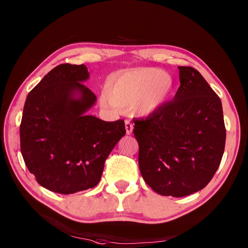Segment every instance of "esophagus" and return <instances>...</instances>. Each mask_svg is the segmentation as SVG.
Here are the masks:
<instances>
[{"instance_id": "obj_1", "label": "esophagus", "mask_w": 248, "mask_h": 248, "mask_svg": "<svg viewBox=\"0 0 248 248\" xmlns=\"http://www.w3.org/2000/svg\"><path fill=\"white\" fill-rule=\"evenodd\" d=\"M125 131H126V135H131L133 133V129H134V125L132 124V123L129 121H125Z\"/></svg>"}]
</instances>
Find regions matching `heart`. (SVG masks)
Instances as JSON below:
<instances>
[{
  "mask_svg": "<svg viewBox=\"0 0 248 248\" xmlns=\"http://www.w3.org/2000/svg\"><path fill=\"white\" fill-rule=\"evenodd\" d=\"M173 88L174 79L169 73L157 68H139L110 76L101 102L110 108L132 107L136 114L147 116L164 106Z\"/></svg>",
  "mask_w": 248,
  "mask_h": 248,
  "instance_id": "1",
  "label": "heart"
}]
</instances>
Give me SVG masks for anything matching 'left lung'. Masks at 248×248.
Listing matches in <instances>:
<instances>
[{"label": "left lung", "instance_id": "8db88e82", "mask_svg": "<svg viewBox=\"0 0 248 248\" xmlns=\"http://www.w3.org/2000/svg\"><path fill=\"white\" fill-rule=\"evenodd\" d=\"M172 101L134 121L139 167L146 183L163 196L184 197L209 183L224 153L222 104L198 70L178 66Z\"/></svg>", "mask_w": 248, "mask_h": 248}]
</instances>
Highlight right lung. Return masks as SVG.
I'll return each mask as SVG.
<instances>
[{
    "label": "right lung",
    "instance_id": "right-lung-1",
    "mask_svg": "<svg viewBox=\"0 0 248 248\" xmlns=\"http://www.w3.org/2000/svg\"><path fill=\"white\" fill-rule=\"evenodd\" d=\"M84 64H60L29 93L20 125L21 153L42 187L59 194L93 188L108 155L125 135L124 120L86 112L96 96L83 82Z\"/></svg>",
    "mask_w": 248,
    "mask_h": 248
}]
</instances>
